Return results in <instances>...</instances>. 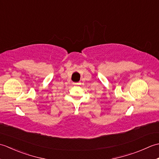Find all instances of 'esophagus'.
<instances>
[{"mask_svg":"<svg viewBox=\"0 0 159 159\" xmlns=\"http://www.w3.org/2000/svg\"><path fill=\"white\" fill-rule=\"evenodd\" d=\"M74 85H80V83H74Z\"/></svg>","mask_w":159,"mask_h":159,"instance_id":"esophagus-1","label":"esophagus"}]
</instances>
